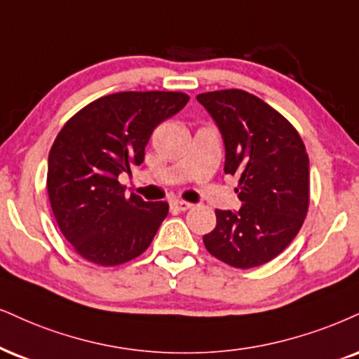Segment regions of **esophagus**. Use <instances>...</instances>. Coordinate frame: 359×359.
I'll list each match as a JSON object with an SVG mask.
<instances>
[{"mask_svg": "<svg viewBox=\"0 0 359 359\" xmlns=\"http://www.w3.org/2000/svg\"><path fill=\"white\" fill-rule=\"evenodd\" d=\"M191 206H193L191 203H187V201H180V200H171L170 201V208H171V210H175V211H187Z\"/></svg>", "mask_w": 359, "mask_h": 359, "instance_id": "esophagus-1", "label": "esophagus"}]
</instances>
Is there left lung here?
<instances>
[{
    "label": "left lung",
    "mask_w": 359,
    "mask_h": 359,
    "mask_svg": "<svg viewBox=\"0 0 359 359\" xmlns=\"http://www.w3.org/2000/svg\"><path fill=\"white\" fill-rule=\"evenodd\" d=\"M224 143V172L238 178V211L216 210L203 236L215 258L255 268L294 240L309 205V159L302 136L276 109L243 90L201 93Z\"/></svg>",
    "instance_id": "obj_1"
}]
</instances>
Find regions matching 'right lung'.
I'll return each mask as SVG.
<instances>
[{"label":"right lung","mask_w":359,"mask_h":359,"mask_svg":"<svg viewBox=\"0 0 359 359\" xmlns=\"http://www.w3.org/2000/svg\"><path fill=\"white\" fill-rule=\"evenodd\" d=\"M188 101L176 91L114 93L85 106L57 133L48 156V196L79 256L116 266L151 245L170 206L126 198L118 176L143 163L154 128Z\"/></svg>","instance_id":"1"}]
</instances>
